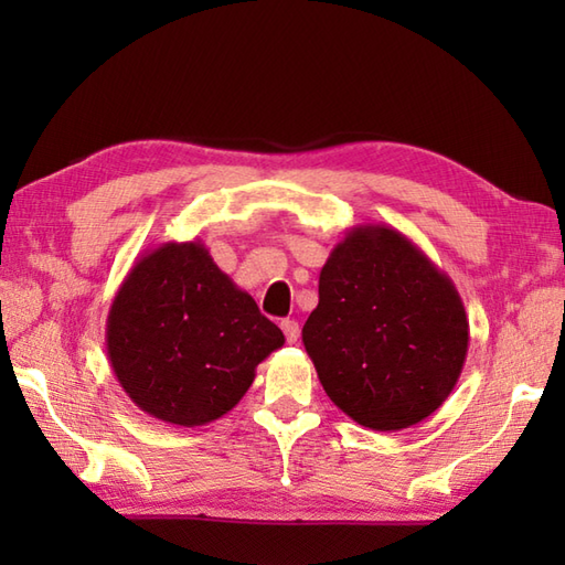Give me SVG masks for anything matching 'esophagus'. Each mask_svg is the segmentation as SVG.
Returning a JSON list of instances; mask_svg holds the SVG:
<instances>
[{
	"instance_id": "1",
	"label": "esophagus",
	"mask_w": 565,
	"mask_h": 565,
	"mask_svg": "<svg viewBox=\"0 0 565 565\" xmlns=\"http://www.w3.org/2000/svg\"><path fill=\"white\" fill-rule=\"evenodd\" d=\"M281 330L286 334V342H296L298 334H301V330H298V322L296 320H281Z\"/></svg>"
}]
</instances>
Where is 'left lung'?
<instances>
[{"label": "left lung", "mask_w": 565, "mask_h": 565, "mask_svg": "<svg viewBox=\"0 0 565 565\" xmlns=\"http://www.w3.org/2000/svg\"><path fill=\"white\" fill-rule=\"evenodd\" d=\"M303 347L330 401L354 423L395 431L449 398L468 352L454 281L391 225H356L332 247Z\"/></svg>", "instance_id": "obj_1"}]
</instances>
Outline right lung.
Segmentation results:
<instances>
[{
    "mask_svg": "<svg viewBox=\"0 0 565 565\" xmlns=\"http://www.w3.org/2000/svg\"><path fill=\"white\" fill-rule=\"evenodd\" d=\"M284 332L218 269L201 239L138 257L106 318V352L142 413L179 427L231 413Z\"/></svg>",
    "mask_w": 565,
    "mask_h": 565,
    "instance_id": "add662e5",
    "label": "right lung"
}]
</instances>
